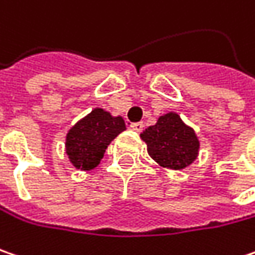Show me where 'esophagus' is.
Wrapping results in <instances>:
<instances>
[{
    "instance_id": "34e87169",
    "label": "esophagus",
    "mask_w": 255,
    "mask_h": 255,
    "mask_svg": "<svg viewBox=\"0 0 255 255\" xmlns=\"http://www.w3.org/2000/svg\"><path fill=\"white\" fill-rule=\"evenodd\" d=\"M130 129H133L136 132H142V130H143V123H142V122L130 123Z\"/></svg>"
}]
</instances>
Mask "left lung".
<instances>
[{"instance_id": "obj_1", "label": "left lung", "mask_w": 255, "mask_h": 255, "mask_svg": "<svg viewBox=\"0 0 255 255\" xmlns=\"http://www.w3.org/2000/svg\"><path fill=\"white\" fill-rule=\"evenodd\" d=\"M147 153L162 168L181 171L197 159L199 140L195 130L185 125L178 113L160 116L156 125L140 133Z\"/></svg>"}]
</instances>
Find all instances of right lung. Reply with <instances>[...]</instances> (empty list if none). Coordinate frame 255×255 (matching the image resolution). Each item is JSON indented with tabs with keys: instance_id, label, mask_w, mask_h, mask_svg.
Wrapping results in <instances>:
<instances>
[{
	"instance_id": "add662e5",
	"label": "right lung",
	"mask_w": 255,
	"mask_h": 255,
	"mask_svg": "<svg viewBox=\"0 0 255 255\" xmlns=\"http://www.w3.org/2000/svg\"><path fill=\"white\" fill-rule=\"evenodd\" d=\"M123 130H126L123 118H115L103 109H93L66 136V153L71 165L80 171L95 169L110 142Z\"/></svg>"
}]
</instances>
